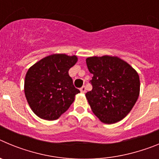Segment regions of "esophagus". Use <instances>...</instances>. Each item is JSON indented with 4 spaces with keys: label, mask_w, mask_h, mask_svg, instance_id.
I'll return each mask as SVG.
<instances>
[{
    "label": "esophagus",
    "mask_w": 159,
    "mask_h": 159,
    "mask_svg": "<svg viewBox=\"0 0 159 159\" xmlns=\"http://www.w3.org/2000/svg\"><path fill=\"white\" fill-rule=\"evenodd\" d=\"M80 90L81 93H85V92H86V87L83 86Z\"/></svg>",
    "instance_id": "esophagus-1"
}]
</instances>
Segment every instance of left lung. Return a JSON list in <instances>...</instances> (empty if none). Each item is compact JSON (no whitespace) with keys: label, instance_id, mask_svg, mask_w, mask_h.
Here are the masks:
<instances>
[{"label":"left lung","instance_id":"obj_1","mask_svg":"<svg viewBox=\"0 0 159 159\" xmlns=\"http://www.w3.org/2000/svg\"><path fill=\"white\" fill-rule=\"evenodd\" d=\"M92 90L86 93L92 111L102 123L111 124L128 115L140 91L139 76L126 61L103 56L86 59Z\"/></svg>","mask_w":159,"mask_h":159}]
</instances>
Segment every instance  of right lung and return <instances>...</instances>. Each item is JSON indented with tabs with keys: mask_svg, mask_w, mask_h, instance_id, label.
I'll return each mask as SVG.
<instances>
[{
	"mask_svg": "<svg viewBox=\"0 0 159 159\" xmlns=\"http://www.w3.org/2000/svg\"><path fill=\"white\" fill-rule=\"evenodd\" d=\"M77 60L76 56L52 54L28 70L25 80V97L38 117L45 120L59 119L74 102L80 90L73 85L68 71Z\"/></svg>",
	"mask_w": 159,
	"mask_h": 159,
	"instance_id": "1",
	"label": "right lung"
}]
</instances>
